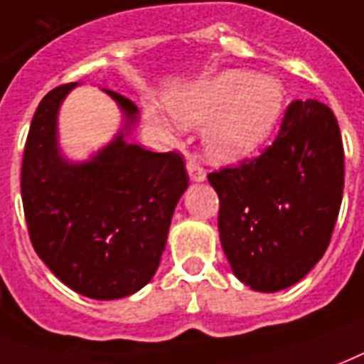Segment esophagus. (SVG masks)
<instances>
[{
  "mask_svg": "<svg viewBox=\"0 0 364 364\" xmlns=\"http://www.w3.org/2000/svg\"><path fill=\"white\" fill-rule=\"evenodd\" d=\"M187 173L188 179L193 183H202L206 181V171L202 170L200 166L196 162H187Z\"/></svg>",
  "mask_w": 364,
  "mask_h": 364,
  "instance_id": "esophagus-1",
  "label": "esophagus"
}]
</instances>
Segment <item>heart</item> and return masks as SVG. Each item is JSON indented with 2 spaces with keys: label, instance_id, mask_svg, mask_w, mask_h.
Instances as JSON below:
<instances>
[{
  "label": "heart",
  "instance_id": "heart-1",
  "mask_svg": "<svg viewBox=\"0 0 364 364\" xmlns=\"http://www.w3.org/2000/svg\"><path fill=\"white\" fill-rule=\"evenodd\" d=\"M287 85L277 76L229 68L191 83L170 97V110L183 127L204 129V149L219 164H235L259 151L281 124L287 110ZM146 118L171 132L152 105Z\"/></svg>",
  "mask_w": 364,
  "mask_h": 364
}]
</instances>
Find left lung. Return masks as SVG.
<instances>
[{"label":"left lung","instance_id":"left-lung-1","mask_svg":"<svg viewBox=\"0 0 364 364\" xmlns=\"http://www.w3.org/2000/svg\"><path fill=\"white\" fill-rule=\"evenodd\" d=\"M219 196V240L238 281L279 292L328 248L343 194L338 122L313 99L288 107L262 156L208 176Z\"/></svg>","mask_w":364,"mask_h":364}]
</instances>
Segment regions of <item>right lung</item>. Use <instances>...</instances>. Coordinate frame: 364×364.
I'll return each instance as SVG.
<instances>
[{
  "instance_id": "right-lung-1",
  "label": "right lung",
  "mask_w": 364,
  "mask_h": 364,
  "mask_svg": "<svg viewBox=\"0 0 364 364\" xmlns=\"http://www.w3.org/2000/svg\"><path fill=\"white\" fill-rule=\"evenodd\" d=\"M41 99L22 160V204L41 262L74 292L118 299L152 281L166 248L171 218L188 177L176 152H151L129 143L139 110L102 90L122 112L112 141L85 160L60 146L59 112L74 87Z\"/></svg>"
}]
</instances>
